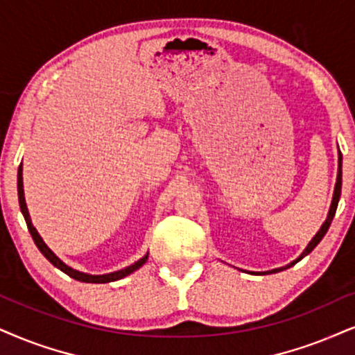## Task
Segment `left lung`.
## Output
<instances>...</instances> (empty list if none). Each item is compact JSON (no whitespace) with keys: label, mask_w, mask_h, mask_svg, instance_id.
<instances>
[{"label":"left lung","mask_w":355,"mask_h":355,"mask_svg":"<svg viewBox=\"0 0 355 355\" xmlns=\"http://www.w3.org/2000/svg\"><path fill=\"white\" fill-rule=\"evenodd\" d=\"M340 186H343V155H340V151H339V173H338V182H336V189H334V196H332V204H331V209H329V216H327V218H326V222L324 224H322V227L321 229H319V232L316 235H314V239L311 240V242H309V245L308 247H306V250L301 253V257L298 258V260H295L293 261V263H290V265H286V266H283V268H277V270H271V271H268V273H277V271H282V270H286V268H290V266H293L295 263H298V261L301 260V258L303 257H306L308 255L309 252L313 250L314 247H316V245L321 242L322 240V237H324L326 235V232H327V229H329V225H331V222H332V218H334V214H336V209H338V202H339V198H340Z\"/></svg>","instance_id":"8db88e82"}]
</instances>
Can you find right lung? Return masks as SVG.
<instances>
[{"mask_svg":"<svg viewBox=\"0 0 355 355\" xmlns=\"http://www.w3.org/2000/svg\"><path fill=\"white\" fill-rule=\"evenodd\" d=\"M17 198H19V207H21V212H23L24 216V220H26V225H28L29 229V234L31 237H33L34 243H36V247L39 248V252L42 253L44 257L47 258V260L51 261L52 265L55 266V268H59L60 271H64L65 275H69V277L77 279V282H84V283H108V282H115V279H120L126 277V275L133 273L135 270H138L139 266L146 263L148 260V255H144L141 260H138L137 263L126 266L125 270H120V271H115V273H108V275H87V273H80V271L71 268V266H67L64 263L62 260H59L49 247H47L46 243H44V240L41 239V235L37 234V230L34 229L33 222H31V217H29V212H28V207H26V200H24V189H23V168L19 166V169H17Z\"/></svg>","mask_w":355,"mask_h":355,"instance_id":"obj_1","label":"right lung"}]
</instances>
